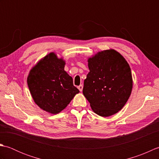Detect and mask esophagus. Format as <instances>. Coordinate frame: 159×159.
Here are the masks:
<instances>
[{
  "instance_id": "1",
  "label": "esophagus",
  "mask_w": 159,
  "mask_h": 159,
  "mask_svg": "<svg viewBox=\"0 0 159 159\" xmlns=\"http://www.w3.org/2000/svg\"><path fill=\"white\" fill-rule=\"evenodd\" d=\"M83 86L82 85H80L79 87H78V89H79L80 92H82L83 91Z\"/></svg>"
}]
</instances>
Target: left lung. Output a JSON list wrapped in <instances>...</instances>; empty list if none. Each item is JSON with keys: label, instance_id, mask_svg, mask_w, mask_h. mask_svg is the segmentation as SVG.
Listing matches in <instances>:
<instances>
[{"label": "left lung", "instance_id": "8db88e82", "mask_svg": "<svg viewBox=\"0 0 159 159\" xmlns=\"http://www.w3.org/2000/svg\"><path fill=\"white\" fill-rule=\"evenodd\" d=\"M87 62L89 72L84 80L83 93L92 111L104 117L119 112L133 89L129 64L113 49L97 52Z\"/></svg>", "mask_w": 159, "mask_h": 159}]
</instances>
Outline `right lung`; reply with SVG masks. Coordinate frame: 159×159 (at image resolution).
Wrapping results in <instances>:
<instances>
[{
    "instance_id": "obj_1",
    "label": "right lung",
    "mask_w": 159,
    "mask_h": 159,
    "mask_svg": "<svg viewBox=\"0 0 159 159\" xmlns=\"http://www.w3.org/2000/svg\"><path fill=\"white\" fill-rule=\"evenodd\" d=\"M66 61L54 52L40 59L30 70L27 84L35 103L40 109L57 114L80 92L65 70Z\"/></svg>"
}]
</instances>
